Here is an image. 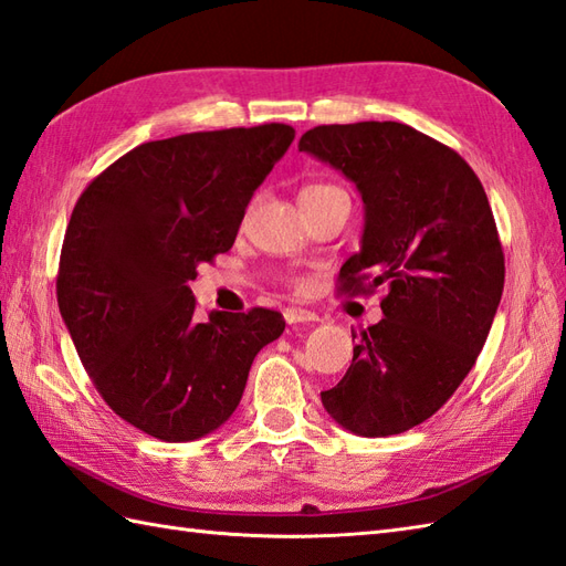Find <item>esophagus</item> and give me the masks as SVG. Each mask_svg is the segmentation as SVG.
Masks as SVG:
<instances>
[{
  "label": "esophagus",
  "mask_w": 566,
  "mask_h": 566,
  "mask_svg": "<svg viewBox=\"0 0 566 566\" xmlns=\"http://www.w3.org/2000/svg\"><path fill=\"white\" fill-rule=\"evenodd\" d=\"M284 318L286 323H311V321H318V316L314 311L302 308V306H286L284 308Z\"/></svg>",
  "instance_id": "esophagus-1"
}]
</instances>
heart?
Returning a JSON list of instances; mask_svg holds the SVG:
<instances>
[{"label":"heart","instance_id":"heart-1","mask_svg":"<svg viewBox=\"0 0 566 566\" xmlns=\"http://www.w3.org/2000/svg\"><path fill=\"white\" fill-rule=\"evenodd\" d=\"M326 191H343V189L335 187V185H326V182H314V185H306L302 191H298V199L326 195Z\"/></svg>","mask_w":566,"mask_h":566}]
</instances>
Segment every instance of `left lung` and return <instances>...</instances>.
<instances>
[{"label": "left lung", "mask_w": 566, "mask_h": 566, "mask_svg": "<svg viewBox=\"0 0 566 566\" xmlns=\"http://www.w3.org/2000/svg\"><path fill=\"white\" fill-rule=\"evenodd\" d=\"M298 150L353 179L365 201L340 294L387 286L384 318L321 401L355 436H399L457 391L494 323L506 262L486 191L452 148L399 122L316 126Z\"/></svg>", "instance_id": "obj_1"}]
</instances>
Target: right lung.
Segmentation results:
<instances>
[{"label": "right lung", "instance_id": "1", "mask_svg": "<svg viewBox=\"0 0 566 566\" xmlns=\"http://www.w3.org/2000/svg\"><path fill=\"white\" fill-rule=\"evenodd\" d=\"M294 140L286 124L150 140L97 175L72 209L57 306L106 406L165 442L203 438L243 396L280 311L197 321L189 282L233 248L248 201Z\"/></svg>", "mask_w": 566, "mask_h": 566}]
</instances>
